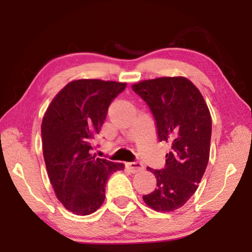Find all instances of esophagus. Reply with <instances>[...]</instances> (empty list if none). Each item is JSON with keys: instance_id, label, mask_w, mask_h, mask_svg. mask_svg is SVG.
<instances>
[{"instance_id": "esophagus-1", "label": "esophagus", "mask_w": 252, "mask_h": 252, "mask_svg": "<svg viewBox=\"0 0 252 252\" xmlns=\"http://www.w3.org/2000/svg\"><path fill=\"white\" fill-rule=\"evenodd\" d=\"M126 165V168L129 169L131 172H134V173L143 170V164L141 163V162H138V161H135V162H127Z\"/></svg>"}]
</instances>
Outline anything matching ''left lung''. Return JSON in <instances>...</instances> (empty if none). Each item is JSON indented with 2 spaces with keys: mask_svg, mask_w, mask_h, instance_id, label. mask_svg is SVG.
<instances>
[{
  "mask_svg": "<svg viewBox=\"0 0 252 252\" xmlns=\"http://www.w3.org/2000/svg\"><path fill=\"white\" fill-rule=\"evenodd\" d=\"M156 121L159 141L171 144L164 168H149L157 188L143 195L149 207L170 212L182 207L198 189L210 155L211 117L201 93L186 78H159L133 84Z\"/></svg>",
  "mask_w": 252,
  "mask_h": 252,
  "instance_id": "8db88e82",
  "label": "left lung"
}]
</instances>
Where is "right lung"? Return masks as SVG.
<instances>
[{"label":"right lung","mask_w":252,"mask_h":252,"mask_svg":"<svg viewBox=\"0 0 252 252\" xmlns=\"http://www.w3.org/2000/svg\"><path fill=\"white\" fill-rule=\"evenodd\" d=\"M126 83L102 80L72 81L46 110L41 126L42 146L49 179L67 210L87 216L105 198L110 174L125 165L91 155L108 109Z\"/></svg>","instance_id":"1"}]
</instances>
